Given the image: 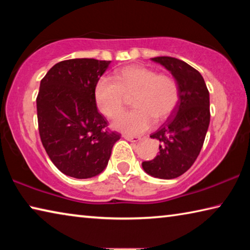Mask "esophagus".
Instances as JSON below:
<instances>
[{
	"mask_svg": "<svg viewBox=\"0 0 250 250\" xmlns=\"http://www.w3.org/2000/svg\"><path fill=\"white\" fill-rule=\"evenodd\" d=\"M124 138L130 142H138L140 140V138L139 137H132V135H124Z\"/></svg>",
	"mask_w": 250,
	"mask_h": 250,
	"instance_id": "obj_1",
	"label": "esophagus"
}]
</instances>
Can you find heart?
Listing matches in <instances>:
<instances>
[{
	"instance_id": "heart-1",
	"label": "heart",
	"mask_w": 250,
	"mask_h": 250,
	"mask_svg": "<svg viewBox=\"0 0 250 250\" xmlns=\"http://www.w3.org/2000/svg\"><path fill=\"white\" fill-rule=\"evenodd\" d=\"M132 95L134 109L113 122V128L129 135L145 132L153 119L161 121L170 116L179 103L180 88L172 76L143 65L125 66L116 71L113 79L101 78L95 87L97 107L110 119L122 111L125 96Z\"/></svg>"
}]
</instances>
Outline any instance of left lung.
Listing matches in <instances>:
<instances>
[{
	"mask_svg": "<svg viewBox=\"0 0 250 250\" xmlns=\"http://www.w3.org/2000/svg\"><path fill=\"white\" fill-rule=\"evenodd\" d=\"M151 59L175 78L180 99L170 119L150 135L160 141V152L142 167L151 176L171 180L188 171L200 154L209 125V92L202 75L185 62L168 56Z\"/></svg>",
	"mask_w": 250,
	"mask_h": 250,
	"instance_id": "left-lung-1",
	"label": "left lung"
}]
</instances>
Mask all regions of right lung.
Here are the masks:
<instances>
[{"label":"right lung","mask_w":250,"mask_h":250,"mask_svg":"<svg viewBox=\"0 0 250 250\" xmlns=\"http://www.w3.org/2000/svg\"><path fill=\"white\" fill-rule=\"evenodd\" d=\"M110 61L75 58L54 65L36 98L41 140L59 171L75 179L100 174L120 139L99 113L95 87Z\"/></svg>","instance_id":"obj_1"}]
</instances>
